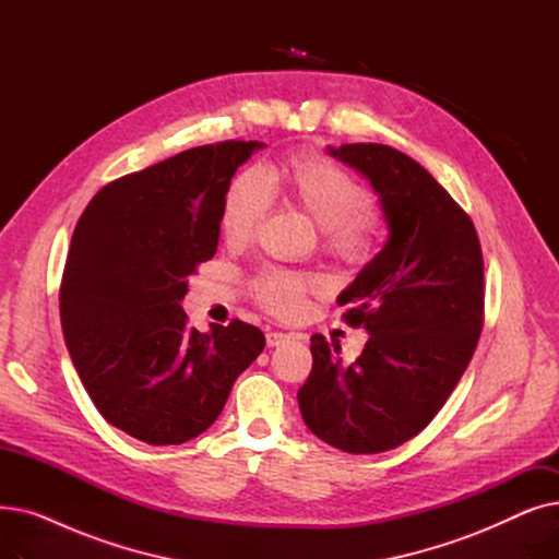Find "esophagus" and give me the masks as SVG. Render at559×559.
Segmentation results:
<instances>
[{
	"label": "esophagus",
	"mask_w": 559,
	"mask_h": 559,
	"mask_svg": "<svg viewBox=\"0 0 559 559\" xmlns=\"http://www.w3.org/2000/svg\"><path fill=\"white\" fill-rule=\"evenodd\" d=\"M287 340H289V335H285V333H278V331L267 333V346H270V348H274V346H278V344H283V342H287Z\"/></svg>",
	"instance_id": "obj_1"
}]
</instances>
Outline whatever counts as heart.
Instances as JSON below:
<instances>
[{
	"label": "heart",
	"instance_id": "b5f03b06",
	"mask_svg": "<svg viewBox=\"0 0 559 559\" xmlns=\"http://www.w3.org/2000/svg\"><path fill=\"white\" fill-rule=\"evenodd\" d=\"M274 188L285 194L324 230L331 251L342 258H362L373 247L376 222L371 192L344 167L312 154L292 156L283 167L247 169L238 174L224 197L219 226L233 245L247 242L267 217ZM319 278L285 270H267L255 281L260 301L276 314H297L306 289L319 287Z\"/></svg>",
	"mask_w": 559,
	"mask_h": 559
}]
</instances>
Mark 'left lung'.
Returning a JSON list of instances; mask_svg holds the SVG:
<instances>
[{
  "label": "left lung",
  "instance_id": "left-lung-1",
  "mask_svg": "<svg viewBox=\"0 0 559 559\" xmlns=\"http://www.w3.org/2000/svg\"><path fill=\"white\" fill-rule=\"evenodd\" d=\"M329 154L362 174L380 199L388 242L337 297L369 340L344 365L340 344L312 335L299 390L306 426L344 453H383L421 432L472 360L485 306L474 222L432 174L394 146L356 142Z\"/></svg>",
  "mask_w": 559,
  "mask_h": 559
}]
</instances>
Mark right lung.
<instances>
[{
    "instance_id": "obj_1",
    "label": "right lung",
    "mask_w": 559,
    "mask_h": 559,
    "mask_svg": "<svg viewBox=\"0 0 559 559\" xmlns=\"http://www.w3.org/2000/svg\"><path fill=\"white\" fill-rule=\"evenodd\" d=\"M264 142L226 140L102 188L83 211L63 272L61 324L102 417L152 447L211 428L264 348L240 319L188 326V276L211 260L235 169Z\"/></svg>"
}]
</instances>
